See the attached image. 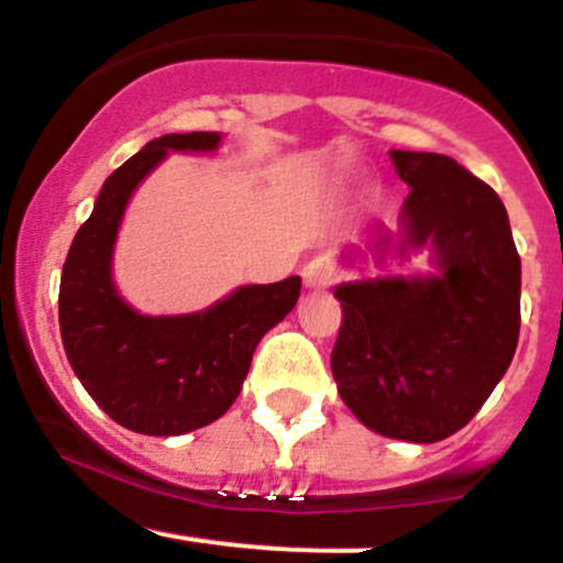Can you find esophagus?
<instances>
[{"mask_svg": "<svg viewBox=\"0 0 563 563\" xmlns=\"http://www.w3.org/2000/svg\"><path fill=\"white\" fill-rule=\"evenodd\" d=\"M335 279H339V265H335V260L330 257H314L309 265L303 268V284L309 289H324L330 287Z\"/></svg>", "mask_w": 563, "mask_h": 563, "instance_id": "34e87169", "label": "esophagus"}]
</instances>
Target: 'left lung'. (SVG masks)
<instances>
[{"mask_svg": "<svg viewBox=\"0 0 563 563\" xmlns=\"http://www.w3.org/2000/svg\"><path fill=\"white\" fill-rule=\"evenodd\" d=\"M390 156L409 187L398 254L431 246L437 274L339 284L330 368L363 426L431 444L461 431L512 363L520 257L504 202L453 156ZM387 246L382 235L376 252Z\"/></svg>", "mask_w": 563, "mask_h": 563, "instance_id": "8db88e82", "label": "left lung"}]
</instances>
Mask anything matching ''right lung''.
Returning a JSON list of instances; mask_svg holds the SVG:
<instances>
[{
  "label": "right lung",
  "mask_w": 563,
  "mask_h": 563,
  "mask_svg": "<svg viewBox=\"0 0 563 563\" xmlns=\"http://www.w3.org/2000/svg\"><path fill=\"white\" fill-rule=\"evenodd\" d=\"M219 132L162 135L102 184L69 246L59 287L67 361L110 420L148 437H181L219 420L239 398L260 339L295 309L300 276L246 284L211 309L137 314L110 279L121 217L167 152H213Z\"/></svg>",
  "instance_id": "add662e5"
}]
</instances>
